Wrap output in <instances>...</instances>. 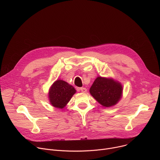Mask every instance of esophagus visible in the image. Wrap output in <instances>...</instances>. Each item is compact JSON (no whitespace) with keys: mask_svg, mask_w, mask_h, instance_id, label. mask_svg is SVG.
Masks as SVG:
<instances>
[{"mask_svg":"<svg viewBox=\"0 0 160 160\" xmlns=\"http://www.w3.org/2000/svg\"><path fill=\"white\" fill-rule=\"evenodd\" d=\"M78 90L81 91V92H87V89L86 88H84V87H80V88H78Z\"/></svg>","mask_w":160,"mask_h":160,"instance_id":"34e87169","label":"esophagus"}]
</instances>
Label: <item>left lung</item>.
I'll return each mask as SVG.
<instances>
[{"label": "left lung", "mask_w": 160, "mask_h": 160, "mask_svg": "<svg viewBox=\"0 0 160 160\" xmlns=\"http://www.w3.org/2000/svg\"><path fill=\"white\" fill-rule=\"evenodd\" d=\"M122 83L112 78L98 77L89 92L100 104L105 108L116 105L123 96Z\"/></svg>", "instance_id": "8db88e82"}]
</instances>
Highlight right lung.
I'll return each mask as SVG.
<instances>
[{"instance_id":"1","label":"right lung","mask_w":160,"mask_h":160,"mask_svg":"<svg viewBox=\"0 0 160 160\" xmlns=\"http://www.w3.org/2000/svg\"><path fill=\"white\" fill-rule=\"evenodd\" d=\"M77 92L75 88L62 80H56L50 87L48 98L50 104L56 108L62 109Z\"/></svg>"}]
</instances>
